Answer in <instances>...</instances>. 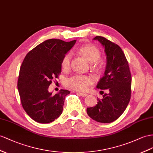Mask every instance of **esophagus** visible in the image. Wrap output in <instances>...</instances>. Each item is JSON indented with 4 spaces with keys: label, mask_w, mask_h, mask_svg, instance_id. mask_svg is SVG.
Wrapping results in <instances>:
<instances>
[{
    "label": "esophagus",
    "mask_w": 153,
    "mask_h": 153,
    "mask_svg": "<svg viewBox=\"0 0 153 153\" xmlns=\"http://www.w3.org/2000/svg\"><path fill=\"white\" fill-rule=\"evenodd\" d=\"M78 94L80 95V96H82V97H86V96H87V94L83 93V92H78Z\"/></svg>",
    "instance_id": "34e87169"
}]
</instances>
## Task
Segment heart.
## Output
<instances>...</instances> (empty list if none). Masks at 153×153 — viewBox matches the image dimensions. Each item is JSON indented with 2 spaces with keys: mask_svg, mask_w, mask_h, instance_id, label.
<instances>
[{
  "mask_svg": "<svg viewBox=\"0 0 153 153\" xmlns=\"http://www.w3.org/2000/svg\"><path fill=\"white\" fill-rule=\"evenodd\" d=\"M78 53L81 56L85 57L88 61L94 62L92 67L97 68L98 65L96 63L97 61L100 59L101 57V52L96 46L92 45H88L81 47L78 50ZM71 56L70 53H66L63 57L61 61V66L63 70H67L70 65ZM93 82V79L91 77L83 75H75L68 79L66 81V85L70 88L77 91H85Z\"/></svg>",
  "mask_w": 153,
  "mask_h": 153,
  "instance_id": "1",
  "label": "heart"
}]
</instances>
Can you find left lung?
<instances>
[{"label": "left lung", "instance_id": "8db88e82", "mask_svg": "<svg viewBox=\"0 0 153 153\" xmlns=\"http://www.w3.org/2000/svg\"><path fill=\"white\" fill-rule=\"evenodd\" d=\"M94 40L102 45L107 56L104 76L97 88L107 89L108 92L105 94L103 99L97 100L95 107L87 108V112L97 122L111 123L123 114L131 100V74L127 59L118 45L101 36H96Z\"/></svg>", "mask_w": 153, "mask_h": 153}]
</instances>
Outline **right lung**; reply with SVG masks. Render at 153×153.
<instances>
[{
  "instance_id": "1",
  "label": "right lung",
  "mask_w": 153,
  "mask_h": 153,
  "mask_svg": "<svg viewBox=\"0 0 153 153\" xmlns=\"http://www.w3.org/2000/svg\"><path fill=\"white\" fill-rule=\"evenodd\" d=\"M76 42L48 39L30 51L22 62L17 83L21 102L28 115L38 123L52 122L62 114L70 91L61 89L53 95L48 87L61 74L62 58Z\"/></svg>"
}]
</instances>
